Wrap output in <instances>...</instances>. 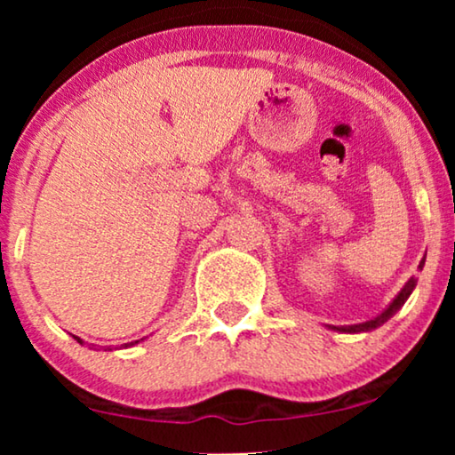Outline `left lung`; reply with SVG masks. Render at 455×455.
Here are the masks:
<instances>
[{
  "instance_id": "obj_1",
  "label": "left lung",
  "mask_w": 455,
  "mask_h": 455,
  "mask_svg": "<svg viewBox=\"0 0 455 455\" xmlns=\"http://www.w3.org/2000/svg\"><path fill=\"white\" fill-rule=\"evenodd\" d=\"M422 267H425V259L420 260V265H419V269H422ZM416 288V277H410L408 282H406V285H403L402 288V291L400 294H397L395 298H394V302L389 304L387 308L383 310L381 315L379 316H375V319H371V321H366V323H360V325H347V327H333V329H338V331H341V333H360V331H372V329H377V327H381L385 321H389L391 316H394L397 310H400L402 307H403V302L408 300L410 298V294H412V290Z\"/></svg>"
}]
</instances>
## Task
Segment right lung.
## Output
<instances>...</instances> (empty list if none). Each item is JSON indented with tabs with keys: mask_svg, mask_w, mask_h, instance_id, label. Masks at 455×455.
I'll use <instances>...</instances> for the list:
<instances>
[{
	"mask_svg": "<svg viewBox=\"0 0 455 455\" xmlns=\"http://www.w3.org/2000/svg\"><path fill=\"white\" fill-rule=\"evenodd\" d=\"M78 341H80V344H83V339H80V338H76ZM134 344H139V341H130V344H124V346H126V347H130V346H134Z\"/></svg>",
	"mask_w": 455,
	"mask_h": 455,
	"instance_id": "1",
	"label": "right lung"
}]
</instances>
